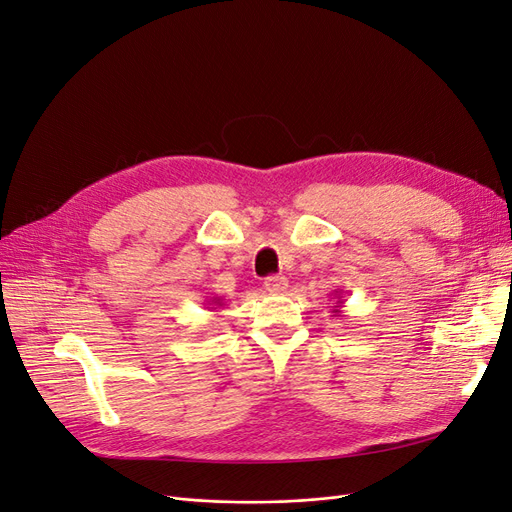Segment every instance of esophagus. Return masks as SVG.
I'll return each instance as SVG.
<instances>
[{
    "label": "esophagus",
    "instance_id": "obj_1",
    "mask_svg": "<svg viewBox=\"0 0 512 512\" xmlns=\"http://www.w3.org/2000/svg\"><path fill=\"white\" fill-rule=\"evenodd\" d=\"M265 288L271 294H282L288 288V280H286L284 275H271V277H267V280H265Z\"/></svg>",
    "mask_w": 512,
    "mask_h": 512
}]
</instances>
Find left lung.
Instances as JSON below:
<instances>
[{
	"mask_svg": "<svg viewBox=\"0 0 512 512\" xmlns=\"http://www.w3.org/2000/svg\"><path fill=\"white\" fill-rule=\"evenodd\" d=\"M342 307H344V299H342V297H339V294H337V301H335V305H333V309H331V312H333V316H344V312H342Z\"/></svg>",
	"mask_w": 512,
	"mask_h": 512,
	"instance_id": "obj_1",
	"label": "left lung"
}]
</instances>
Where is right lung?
I'll list each match as a JSON object with an SVG mask.
<instances>
[{"label": "right lung", "mask_w": 512, "mask_h": 512, "mask_svg": "<svg viewBox=\"0 0 512 512\" xmlns=\"http://www.w3.org/2000/svg\"><path fill=\"white\" fill-rule=\"evenodd\" d=\"M207 305H215V307H211V309H218V307H222L224 303H222V297H209V299H207Z\"/></svg>", "instance_id": "add662e5"}]
</instances>
